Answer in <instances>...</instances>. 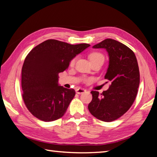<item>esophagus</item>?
<instances>
[{
  "label": "esophagus",
  "instance_id": "obj_1",
  "mask_svg": "<svg viewBox=\"0 0 157 157\" xmlns=\"http://www.w3.org/2000/svg\"><path fill=\"white\" fill-rule=\"evenodd\" d=\"M86 90L84 89V88H78V89L76 90V93L78 94H82V93H84L86 92Z\"/></svg>",
  "mask_w": 157,
  "mask_h": 157
}]
</instances>
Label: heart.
<instances>
[{
    "instance_id": "1",
    "label": "heart",
    "mask_w": 157,
    "mask_h": 157,
    "mask_svg": "<svg viewBox=\"0 0 157 157\" xmlns=\"http://www.w3.org/2000/svg\"><path fill=\"white\" fill-rule=\"evenodd\" d=\"M89 58L90 59L91 62L95 61V60H97V59H103L104 60V55L99 52H94V53H92L91 54H90ZM75 62H76V58H73L70 62V66H71V67L74 66L75 64Z\"/></svg>"
}]
</instances>
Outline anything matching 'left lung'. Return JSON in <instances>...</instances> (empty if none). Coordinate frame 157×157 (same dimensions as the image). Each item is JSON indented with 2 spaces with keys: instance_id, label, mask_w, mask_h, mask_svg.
<instances>
[{
  "instance_id": "8db88e82",
  "label": "left lung",
  "mask_w": 157,
  "mask_h": 157,
  "mask_svg": "<svg viewBox=\"0 0 157 157\" xmlns=\"http://www.w3.org/2000/svg\"><path fill=\"white\" fill-rule=\"evenodd\" d=\"M93 47L108 51L109 66L104 78L110 86L101 94L91 91L93 99L88 108L99 120L113 121L124 115L135 100L140 82L137 60L129 47L115 40L106 39Z\"/></svg>"
}]
</instances>
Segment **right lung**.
<instances>
[{
	"instance_id": "right-lung-1",
	"label": "right lung",
	"mask_w": 157,
	"mask_h": 157,
	"mask_svg": "<svg viewBox=\"0 0 157 157\" xmlns=\"http://www.w3.org/2000/svg\"><path fill=\"white\" fill-rule=\"evenodd\" d=\"M89 46L49 39L28 53L22 68V96L34 117L49 122L64 115L75 91L58 86V74L67 69L71 59Z\"/></svg>"
}]
</instances>
